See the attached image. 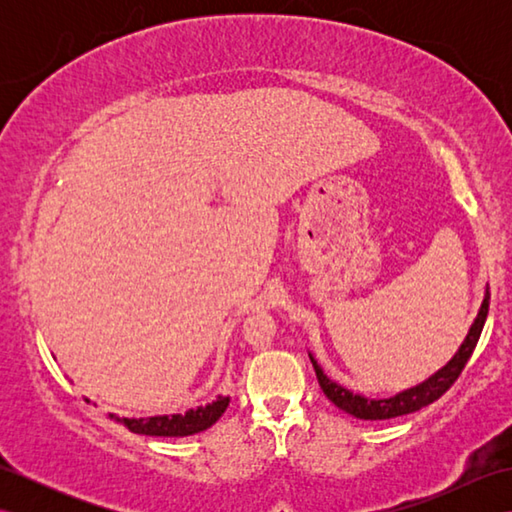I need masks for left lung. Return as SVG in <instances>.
Wrapping results in <instances>:
<instances>
[{"label": "left lung", "instance_id": "obj_1", "mask_svg": "<svg viewBox=\"0 0 512 512\" xmlns=\"http://www.w3.org/2000/svg\"><path fill=\"white\" fill-rule=\"evenodd\" d=\"M488 299H491V292H488V288H486L480 312H477V317L469 328V334L464 336L460 350L453 354L451 361L442 369H438L436 374H431L427 380H424V383L400 391V394L391 396V398L374 400V398H365L361 394H354V391L341 387L339 383H334V380H330L323 374L321 365L314 361V356L310 354V361H312L314 372H317V380L323 389V394L328 396V400L334 402L336 407L343 409L345 413H350V416H354V418H361V420H389V418L405 416V413H413V411L431 405V402H436L444 394V391H447L455 383V380H458L464 365L469 363L475 345H477V341H480L484 321L488 317Z\"/></svg>", "mask_w": 512, "mask_h": 512}]
</instances>
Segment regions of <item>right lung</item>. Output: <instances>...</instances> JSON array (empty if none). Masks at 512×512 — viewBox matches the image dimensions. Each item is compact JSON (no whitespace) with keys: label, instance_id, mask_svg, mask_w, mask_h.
<instances>
[{"label":"right lung","instance_id":"1","mask_svg":"<svg viewBox=\"0 0 512 512\" xmlns=\"http://www.w3.org/2000/svg\"><path fill=\"white\" fill-rule=\"evenodd\" d=\"M85 402H90L85 398ZM228 407V396H217V400L209 402L206 407L189 409L187 413H173V416H151V418H118L110 413V418L123 422L132 433H143V436H162V438H184L193 436L209 429L211 424L222 418Z\"/></svg>","mask_w":512,"mask_h":512}]
</instances>
